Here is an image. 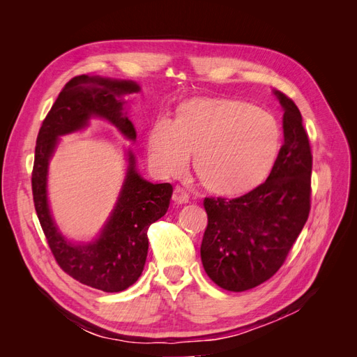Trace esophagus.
<instances>
[{
	"instance_id": "34e87169",
	"label": "esophagus",
	"mask_w": 357,
	"mask_h": 357,
	"mask_svg": "<svg viewBox=\"0 0 357 357\" xmlns=\"http://www.w3.org/2000/svg\"><path fill=\"white\" fill-rule=\"evenodd\" d=\"M172 201H174L176 204H186V202H189V193L183 188L176 186L174 193H172Z\"/></svg>"
}]
</instances>
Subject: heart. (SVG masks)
Listing matches in <instances>:
<instances>
[{
	"label": "heart",
	"instance_id": "b5f03b06",
	"mask_svg": "<svg viewBox=\"0 0 357 357\" xmlns=\"http://www.w3.org/2000/svg\"><path fill=\"white\" fill-rule=\"evenodd\" d=\"M282 128L265 110L231 98L202 96L181 102L174 117H160L147 134L149 160L159 172L192 167L202 186L238 197L261 186L282 150Z\"/></svg>",
	"mask_w": 357,
	"mask_h": 357
}]
</instances>
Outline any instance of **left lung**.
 Here are the masks:
<instances>
[{
    "label": "left lung",
    "mask_w": 357,
    "mask_h": 357,
    "mask_svg": "<svg viewBox=\"0 0 357 357\" xmlns=\"http://www.w3.org/2000/svg\"><path fill=\"white\" fill-rule=\"evenodd\" d=\"M284 109V143L265 183L234 199L205 198L208 215L201 244L205 273L219 287L244 291L271 278L308 219L312 155L302 116L287 95L275 91Z\"/></svg>",
    "instance_id": "left-lung-1"
}]
</instances>
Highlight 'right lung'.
I'll return each mask as SVG.
<instances>
[{
  "mask_svg": "<svg viewBox=\"0 0 357 357\" xmlns=\"http://www.w3.org/2000/svg\"><path fill=\"white\" fill-rule=\"evenodd\" d=\"M138 91L139 86L131 80L89 77L86 74L73 77L43 121L31 177L41 229L62 271L82 284L110 294L132 286L142 275L149 250V226L167 213L172 186L169 183L153 185L138 176L135 158L129 152L122 192L100 238L75 245L63 238L52 219L46 190L47 167L58 137L79 131L92 116L107 119L126 138L135 139V128L123 116L121 96Z\"/></svg>",
  "mask_w": 357,
  "mask_h": 357,
  "instance_id": "add662e5",
  "label": "right lung"
}]
</instances>
